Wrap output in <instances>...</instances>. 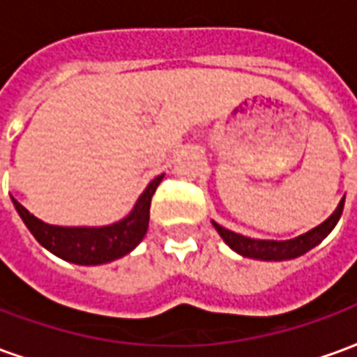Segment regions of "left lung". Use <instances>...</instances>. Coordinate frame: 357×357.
<instances>
[{
    "label": "left lung",
    "mask_w": 357,
    "mask_h": 357,
    "mask_svg": "<svg viewBox=\"0 0 357 357\" xmlns=\"http://www.w3.org/2000/svg\"><path fill=\"white\" fill-rule=\"evenodd\" d=\"M342 208H344V197L340 199L335 212H333L325 222H321L319 225H315L314 229H310V231L302 233L298 237H294V239L287 241H266L245 237V235H241V233L225 229V227H222L220 224H216L214 220H212V225H214V229L220 233V237L224 239L225 245L231 248V250H235L237 255L245 256V258H252V260H264V262H281V260L298 258V256L306 255L307 250H312L314 247H317V245L335 229V225L338 224L340 214H342Z\"/></svg>",
    "instance_id": "left-lung-1"
}]
</instances>
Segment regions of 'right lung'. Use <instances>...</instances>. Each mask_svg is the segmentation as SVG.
<instances>
[{
  "instance_id": "right-lung-1",
  "label": "right lung",
  "mask_w": 357,
  "mask_h": 357,
  "mask_svg": "<svg viewBox=\"0 0 357 357\" xmlns=\"http://www.w3.org/2000/svg\"><path fill=\"white\" fill-rule=\"evenodd\" d=\"M164 174L156 176L145 191L135 201L130 214L118 220L114 224L89 227V225H51L42 222L40 218L30 214L15 197H11L15 208L22 218L36 241L47 248L51 255L63 258L66 262L78 266H101V264L114 262L122 256L130 255L139 245L149 229V210L151 199L156 187L162 181Z\"/></svg>"
}]
</instances>
